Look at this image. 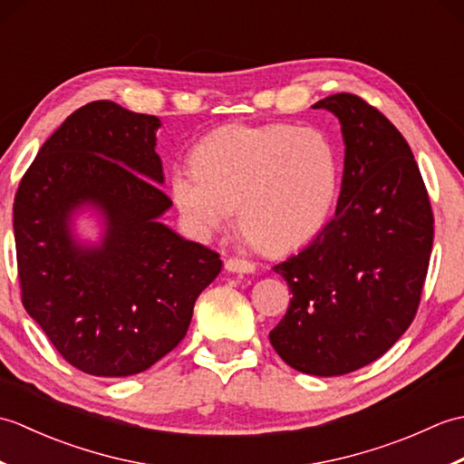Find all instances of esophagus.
<instances>
[{"label": "esophagus", "mask_w": 464, "mask_h": 464, "mask_svg": "<svg viewBox=\"0 0 464 464\" xmlns=\"http://www.w3.org/2000/svg\"><path fill=\"white\" fill-rule=\"evenodd\" d=\"M225 269L229 273H253L257 267H255V263H251V261L231 257L225 261Z\"/></svg>", "instance_id": "esophagus-1"}]
</instances>
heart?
Returning <instances> with one entry per match:
<instances>
[{
  "instance_id": "heart-1",
  "label": "heart",
  "mask_w": 464,
  "mask_h": 464,
  "mask_svg": "<svg viewBox=\"0 0 464 464\" xmlns=\"http://www.w3.org/2000/svg\"><path fill=\"white\" fill-rule=\"evenodd\" d=\"M171 197L191 233L209 239L239 205V225L281 253L317 237L341 189V160L327 133L289 123L227 125L171 171Z\"/></svg>"
}]
</instances>
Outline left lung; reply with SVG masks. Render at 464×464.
Listing matches in <instances>:
<instances>
[{
    "label": "left lung",
    "mask_w": 464,
    "mask_h": 464,
    "mask_svg": "<svg viewBox=\"0 0 464 464\" xmlns=\"http://www.w3.org/2000/svg\"><path fill=\"white\" fill-rule=\"evenodd\" d=\"M313 110L341 123V193L317 237L275 267L293 299L269 341L289 367L337 377L382 357L409 329L435 231L419 165L387 117L351 93Z\"/></svg>",
    "instance_id": "8db88e82"
}]
</instances>
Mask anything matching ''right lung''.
I'll return each mask as SVG.
<instances>
[{
	"instance_id": "right-lung-1",
	"label": "right lung",
	"mask_w": 464,
	"mask_h": 464,
	"mask_svg": "<svg viewBox=\"0 0 464 464\" xmlns=\"http://www.w3.org/2000/svg\"><path fill=\"white\" fill-rule=\"evenodd\" d=\"M155 115L115 102L73 111L42 145L14 203L22 301L59 354L95 377L150 369L185 337L221 259L171 209ZM96 223L93 238L79 231Z\"/></svg>"
}]
</instances>
